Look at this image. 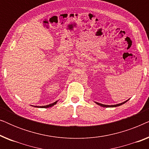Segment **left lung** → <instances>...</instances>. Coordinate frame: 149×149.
Masks as SVG:
<instances>
[{
  "label": "left lung",
  "mask_w": 149,
  "mask_h": 149,
  "mask_svg": "<svg viewBox=\"0 0 149 149\" xmlns=\"http://www.w3.org/2000/svg\"><path fill=\"white\" fill-rule=\"evenodd\" d=\"M126 102H127V101H125V102H122V103H121V104H115V105H105V104H100V103H97V102H95L97 104H98V105H100V106H101V107H119V106H121V105H122V104H123L124 103H125Z\"/></svg>",
  "instance_id": "left-lung-1"
}]
</instances>
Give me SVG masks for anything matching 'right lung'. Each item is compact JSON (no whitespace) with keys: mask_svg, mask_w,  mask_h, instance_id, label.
I'll return each instance as SVG.
<instances>
[{"mask_svg":"<svg viewBox=\"0 0 149 149\" xmlns=\"http://www.w3.org/2000/svg\"><path fill=\"white\" fill-rule=\"evenodd\" d=\"M57 102H58V101L52 103V104H49V105H47V106H42V107H40V108H49V107H53V106H54V105L56 104Z\"/></svg>","mask_w":149,"mask_h":149,"instance_id":"right-lung-1","label":"right lung"}]
</instances>
